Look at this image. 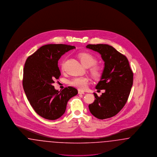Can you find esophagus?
<instances>
[{
	"instance_id": "esophagus-1",
	"label": "esophagus",
	"mask_w": 157,
	"mask_h": 157,
	"mask_svg": "<svg viewBox=\"0 0 157 157\" xmlns=\"http://www.w3.org/2000/svg\"><path fill=\"white\" fill-rule=\"evenodd\" d=\"M78 94H85V92L82 90H78Z\"/></svg>"
}]
</instances>
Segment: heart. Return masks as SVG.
Segmentation results:
<instances>
[{
	"label": "heart",
	"mask_w": 157,
	"mask_h": 157,
	"mask_svg": "<svg viewBox=\"0 0 157 157\" xmlns=\"http://www.w3.org/2000/svg\"><path fill=\"white\" fill-rule=\"evenodd\" d=\"M79 58L82 65L85 67H92L97 63L96 58L89 53L83 52L79 54ZM63 69V65L62 66ZM90 72L93 76L98 78L101 75V68L98 66L92 67L90 69ZM89 79L85 76H78L73 78L71 81L70 84L80 90H84L88 85Z\"/></svg>",
	"instance_id": "1"
}]
</instances>
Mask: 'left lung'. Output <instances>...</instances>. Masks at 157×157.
<instances>
[{"mask_svg": "<svg viewBox=\"0 0 157 157\" xmlns=\"http://www.w3.org/2000/svg\"><path fill=\"white\" fill-rule=\"evenodd\" d=\"M86 48L99 53L104 61V68L97 90H105L100 97L89 105L90 113L99 120L109 118L122 109L133 84V72L127 57L106 44L88 45Z\"/></svg>", "mask_w": 157, "mask_h": 157, "instance_id": "8db88e82", "label": "left lung"}]
</instances>
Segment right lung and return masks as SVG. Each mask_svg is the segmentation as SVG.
Instances as JSON below:
<instances>
[{"label":"right lung","mask_w":157,"mask_h":157,"mask_svg":"<svg viewBox=\"0 0 157 157\" xmlns=\"http://www.w3.org/2000/svg\"><path fill=\"white\" fill-rule=\"evenodd\" d=\"M74 46L48 44L38 49L26 60L23 69V90L35 111L46 120L58 119L65 112L67 101L78 94V90L68 86L59 91L52 83L60 72L58 60Z\"/></svg>","instance_id":"right-lung-1"}]
</instances>
